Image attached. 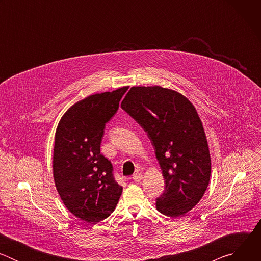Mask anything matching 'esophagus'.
Listing matches in <instances>:
<instances>
[{
	"label": "esophagus",
	"mask_w": 261,
	"mask_h": 261,
	"mask_svg": "<svg viewBox=\"0 0 261 261\" xmlns=\"http://www.w3.org/2000/svg\"><path fill=\"white\" fill-rule=\"evenodd\" d=\"M133 179H134V181L139 182V181L142 179V174L139 173V172H136V173L133 175Z\"/></svg>",
	"instance_id": "esophagus-1"
}]
</instances>
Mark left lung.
I'll list each match as a JSON object with an SVG mask.
<instances>
[{
    "label": "left lung",
    "mask_w": 261,
    "mask_h": 261,
    "mask_svg": "<svg viewBox=\"0 0 261 261\" xmlns=\"http://www.w3.org/2000/svg\"><path fill=\"white\" fill-rule=\"evenodd\" d=\"M146 132L165 179L156 207L177 218L202 198L211 177V156L202 122L180 93L162 88L132 87L121 103Z\"/></svg>",
    "instance_id": "left-lung-1"
}]
</instances>
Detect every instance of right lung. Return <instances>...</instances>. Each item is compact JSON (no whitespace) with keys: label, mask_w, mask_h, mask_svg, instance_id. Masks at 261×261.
Instances as JSON below:
<instances>
[{"label":"right lung","mask_w":261,"mask_h":261,"mask_svg":"<svg viewBox=\"0 0 261 261\" xmlns=\"http://www.w3.org/2000/svg\"><path fill=\"white\" fill-rule=\"evenodd\" d=\"M128 87L91 95L61 118L55 136L54 179L66 207L75 217L97 223L113 213L123 192L113 165L100 154L105 124L119 109Z\"/></svg>","instance_id":"add662e5"}]
</instances>
